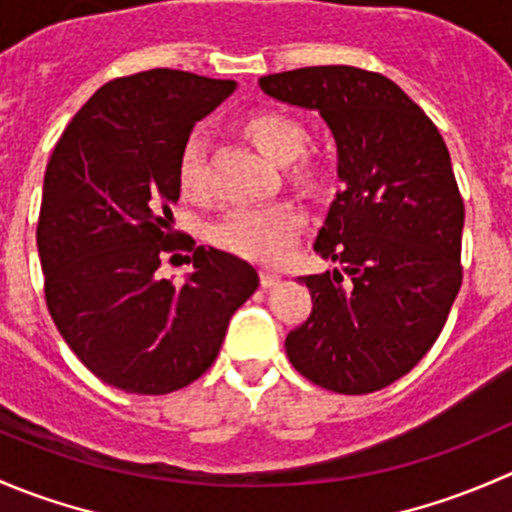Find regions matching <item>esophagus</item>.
Here are the masks:
<instances>
[{
  "instance_id": "esophagus-1",
  "label": "esophagus",
  "mask_w": 512,
  "mask_h": 512,
  "mask_svg": "<svg viewBox=\"0 0 512 512\" xmlns=\"http://www.w3.org/2000/svg\"><path fill=\"white\" fill-rule=\"evenodd\" d=\"M280 280H282L280 272H275V270H262V272H260V285L265 287V289L280 285Z\"/></svg>"
}]
</instances>
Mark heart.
<instances>
[{
    "label": "heart",
    "mask_w": 512,
    "mask_h": 512,
    "mask_svg": "<svg viewBox=\"0 0 512 512\" xmlns=\"http://www.w3.org/2000/svg\"><path fill=\"white\" fill-rule=\"evenodd\" d=\"M242 133L275 165L294 163L307 148V128L280 111H257L242 121ZM178 188L185 198H200L205 190V141L200 133L185 141L178 158ZM304 227V215L294 205H250L237 208L215 227L220 247L252 262H280L292 250Z\"/></svg>",
    "instance_id": "obj_1"
}]
</instances>
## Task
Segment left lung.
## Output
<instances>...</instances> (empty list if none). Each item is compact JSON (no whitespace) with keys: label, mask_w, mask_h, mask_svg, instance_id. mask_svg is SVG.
Returning a JSON list of instances; mask_svg holds the SVG:
<instances>
[{"label":"left lung","mask_w":512,"mask_h":512,"mask_svg":"<svg viewBox=\"0 0 512 512\" xmlns=\"http://www.w3.org/2000/svg\"><path fill=\"white\" fill-rule=\"evenodd\" d=\"M260 89L324 118L342 183L314 240L342 270L299 277L314 307L287 334L289 361L337 394L384 389L433 347L461 289L463 200L446 143L374 71L309 66L262 76Z\"/></svg>","instance_id":"left-lung-1"}]
</instances>
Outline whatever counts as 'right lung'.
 I'll return each mask as SVG.
<instances>
[{
    "instance_id": "obj_1",
    "label": "right lung",
    "mask_w": 512,
    "mask_h": 512,
    "mask_svg": "<svg viewBox=\"0 0 512 512\" xmlns=\"http://www.w3.org/2000/svg\"><path fill=\"white\" fill-rule=\"evenodd\" d=\"M235 86L175 69L108 81L46 165L36 227L46 307L86 369L126 394L200 379L260 285L250 262L203 245L183 286L157 277L165 251L195 245L170 230L180 151Z\"/></svg>"
}]
</instances>
